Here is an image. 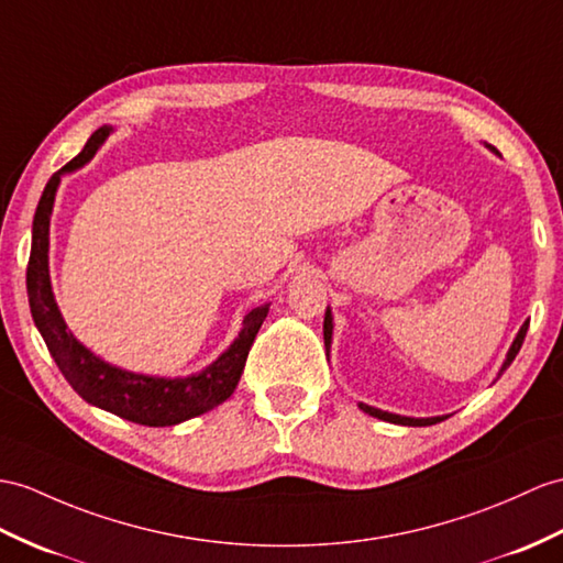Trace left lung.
<instances>
[{
	"label": "left lung",
	"mask_w": 563,
	"mask_h": 563,
	"mask_svg": "<svg viewBox=\"0 0 563 563\" xmlns=\"http://www.w3.org/2000/svg\"><path fill=\"white\" fill-rule=\"evenodd\" d=\"M487 147L492 150V153L499 155V150H497L495 145H487ZM332 327H334V324H332V312H329V308H327V312H324V349H327V351H329V344H332ZM526 332H528V322H526L523 327H520V332L516 334L509 353H506V361H504V365H501V369H499V375H504V369L514 363V358L518 355L520 346H523ZM358 406H361V410H365L367 416L379 418V420H387V422H394V424H408V428H424V424L442 422V420L446 418V416H437V418H406V416L387 413V410H379V408H373V406H367V404H358Z\"/></svg>",
	"instance_id": "left-lung-1"
}]
</instances>
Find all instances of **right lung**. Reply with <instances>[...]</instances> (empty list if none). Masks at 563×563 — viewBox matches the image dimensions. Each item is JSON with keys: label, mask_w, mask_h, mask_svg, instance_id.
Here are the masks:
<instances>
[{"label": "right lung", "mask_w": 563, "mask_h": 563, "mask_svg": "<svg viewBox=\"0 0 563 563\" xmlns=\"http://www.w3.org/2000/svg\"><path fill=\"white\" fill-rule=\"evenodd\" d=\"M109 131H112L109 126L95 131L86 147L71 162L64 164L57 174H52L43 190V198L37 202L33 219V245L29 272H25L29 303L35 327L43 334L54 363L59 365L62 375L78 396H84L88 404L109 410V413L123 420L147 424V428H169V424L208 413V410L224 404L234 394L245 367V358H249L257 329L263 327V320L267 318L269 306L253 308L245 314L239 339L212 365L205 367L202 373L174 379L135 375L129 373V369L109 365L68 332L49 284L47 253L52 205L62 176L88 164L98 153V147L107 141Z\"/></svg>", "instance_id": "right-lung-1"}]
</instances>
